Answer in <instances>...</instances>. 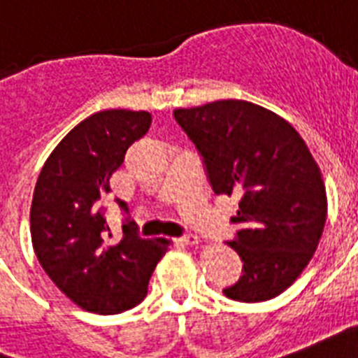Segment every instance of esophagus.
Instances as JSON below:
<instances>
[{
    "label": "esophagus",
    "mask_w": 358,
    "mask_h": 358,
    "mask_svg": "<svg viewBox=\"0 0 358 358\" xmlns=\"http://www.w3.org/2000/svg\"><path fill=\"white\" fill-rule=\"evenodd\" d=\"M180 243H182V245H187V246H196L200 243V239L194 234H185L180 237Z\"/></svg>",
    "instance_id": "1"
}]
</instances>
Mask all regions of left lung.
Listing matches in <instances>:
<instances>
[{"mask_svg":"<svg viewBox=\"0 0 358 358\" xmlns=\"http://www.w3.org/2000/svg\"><path fill=\"white\" fill-rule=\"evenodd\" d=\"M199 150L215 194L239 199L228 245L243 261L228 298L272 300L309 264L327 217L324 180L285 119L246 101H215L173 112Z\"/></svg>","mask_w":358,"mask_h":358,"instance_id":"left-lung-1","label":"left lung"}]
</instances>
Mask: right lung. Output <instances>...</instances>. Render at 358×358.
<instances>
[{
    "instance_id": "obj_1",
    "label": "right lung",
    "mask_w": 358,
    "mask_h": 358,
    "mask_svg": "<svg viewBox=\"0 0 358 358\" xmlns=\"http://www.w3.org/2000/svg\"><path fill=\"white\" fill-rule=\"evenodd\" d=\"M149 112L104 110L78 123L43 164L33 204L34 254L58 289L78 307L117 315L141 303L167 241L143 239L119 204L123 235L112 241L104 199L110 176L150 127Z\"/></svg>"
}]
</instances>
